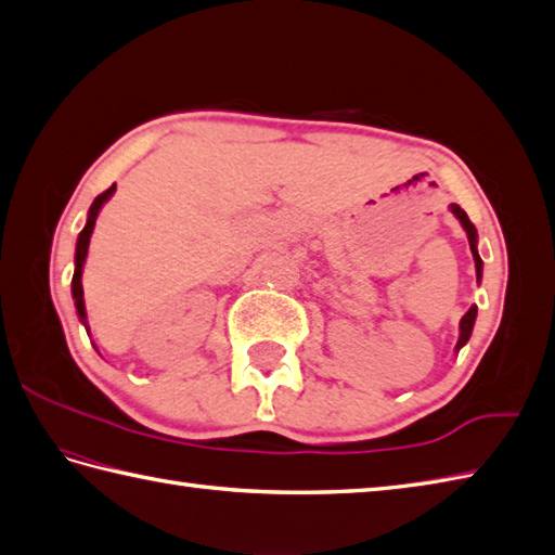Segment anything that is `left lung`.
I'll return each instance as SVG.
<instances>
[{
    "mask_svg": "<svg viewBox=\"0 0 555 555\" xmlns=\"http://www.w3.org/2000/svg\"><path fill=\"white\" fill-rule=\"evenodd\" d=\"M451 211H453V215L460 219V223H463V229H465V233H467L469 250H473L475 267H477V279H479V276H481V257H479V253H477V229H475V223L469 221V217L465 215V209H463V207L451 205ZM475 320H477V308L473 305V308H469V310L465 312L463 320H460V338H457V346H455V350L463 348V346L467 344V340H469V336H473Z\"/></svg>",
    "mask_w": 555,
    "mask_h": 555,
    "instance_id": "left-lung-1",
    "label": "left lung"
}]
</instances>
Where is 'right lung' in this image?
<instances>
[{
	"mask_svg": "<svg viewBox=\"0 0 555 555\" xmlns=\"http://www.w3.org/2000/svg\"><path fill=\"white\" fill-rule=\"evenodd\" d=\"M116 185L107 188L102 195L95 197V203L90 205V211H88V223L86 229L80 231L78 235V243H76V271H74V281H70V293H74V300H76V310H78V320L86 324L88 328V314H86V302H82V284H80V276H82V264H86V257H88V245H90V235H92V229H95V219L100 215L102 205L107 203V199L114 195Z\"/></svg>",
	"mask_w": 555,
	"mask_h": 555,
	"instance_id": "right-lung-1",
	"label": "right lung"
}]
</instances>
